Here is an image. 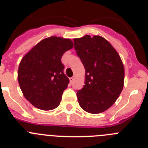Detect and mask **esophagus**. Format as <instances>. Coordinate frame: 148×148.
<instances>
[{"mask_svg":"<svg viewBox=\"0 0 148 148\" xmlns=\"http://www.w3.org/2000/svg\"><path fill=\"white\" fill-rule=\"evenodd\" d=\"M73 81H74V78H73V77H71V78H70V83H73Z\"/></svg>","mask_w":148,"mask_h":148,"instance_id":"obj_1","label":"esophagus"}]
</instances>
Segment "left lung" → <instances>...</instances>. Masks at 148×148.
Segmentation results:
<instances>
[{
    "label": "left lung",
    "instance_id": "obj_1",
    "mask_svg": "<svg viewBox=\"0 0 148 148\" xmlns=\"http://www.w3.org/2000/svg\"><path fill=\"white\" fill-rule=\"evenodd\" d=\"M85 69L84 86L76 95L81 108L92 114L109 109L124 87L125 68L117 51L101 36L73 39Z\"/></svg>",
    "mask_w": 148,
    "mask_h": 148
}]
</instances>
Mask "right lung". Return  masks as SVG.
<instances>
[{"label":"right lung","instance_id":"right-lung-1","mask_svg":"<svg viewBox=\"0 0 148 148\" xmlns=\"http://www.w3.org/2000/svg\"><path fill=\"white\" fill-rule=\"evenodd\" d=\"M73 47L70 39L52 36L40 40L23 57L18 67V83L24 97L34 107L51 110L60 104L70 82L61 59Z\"/></svg>","mask_w":148,"mask_h":148}]
</instances>
